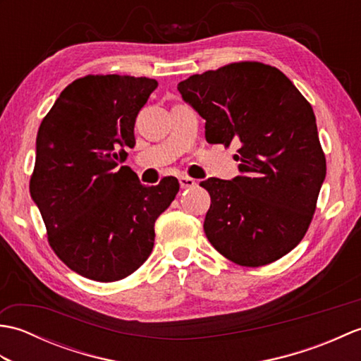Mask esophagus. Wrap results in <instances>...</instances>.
<instances>
[{
  "mask_svg": "<svg viewBox=\"0 0 361 361\" xmlns=\"http://www.w3.org/2000/svg\"><path fill=\"white\" fill-rule=\"evenodd\" d=\"M178 181H180V188L181 189H189V188L197 186V181L194 178H190V176H186V175L180 176Z\"/></svg>",
  "mask_w": 361,
  "mask_h": 361,
  "instance_id": "34e87169",
  "label": "esophagus"
}]
</instances>
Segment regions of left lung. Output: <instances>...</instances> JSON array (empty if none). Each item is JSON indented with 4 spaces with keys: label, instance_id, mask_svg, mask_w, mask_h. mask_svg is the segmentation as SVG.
Segmentation results:
<instances>
[{
    "label": "left lung",
    "instance_id": "8db88e82",
    "mask_svg": "<svg viewBox=\"0 0 361 361\" xmlns=\"http://www.w3.org/2000/svg\"><path fill=\"white\" fill-rule=\"evenodd\" d=\"M206 121V140L239 144V175L208 178L204 233L220 255L245 267L271 264L302 240L326 178L310 104L278 68L231 63L178 83Z\"/></svg>",
    "mask_w": 361,
    "mask_h": 361
}]
</instances>
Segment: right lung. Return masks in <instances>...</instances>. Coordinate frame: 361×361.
I'll list each match as a JSON object with an SVG mask.
<instances>
[{"instance_id":"obj_1","label":"right lung","mask_w":361,"mask_h":361,"mask_svg":"<svg viewBox=\"0 0 361 361\" xmlns=\"http://www.w3.org/2000/svg\"><path fill=\"white\" fill-rule=\"evenodd\" d=\"M158 82L87 75L68 85L37 133L30 197L56 255L97 282L127 278L150 256L155 221L178 192L175 176L141 185L128 167L137 113Z\"/></svg>"}]
</instances>
